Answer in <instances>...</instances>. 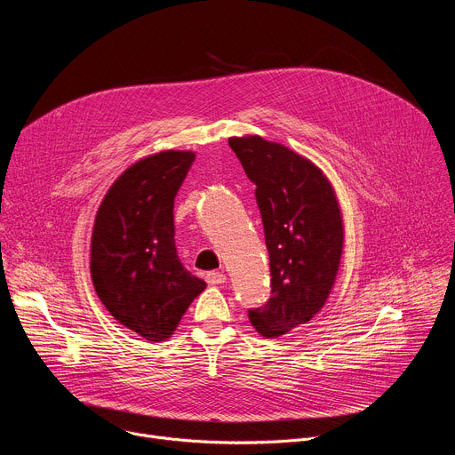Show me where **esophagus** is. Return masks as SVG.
<instances>
[{
	"label": "esophagus",
	"mask_w": 455,
	"mask_h": 455,
	"mask_svg": "<svg viewBox=\"0 0 455 455\" xmlns=\"http://www.w3.org/2000/svg\"><path fill=\"white\" fill-rule=\"evenodd\" d=\"M205 279H207V283H209L211 286H220V284L227 283V275H225V274H220V272H209V274L205 275Z\"/></svg>",
	"instance_id": "obj_1"
}]
</instances>
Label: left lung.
<instances>
[{
	"instance_id": "left-lung-1",
	"label": "left lung",
	"mask_w": 455,
	"mask_h": 455,
	"mask_svg": "<svg viewBox=\"0 0 455 455\" xmlns=\"http://www.w3.org/2000/svg\"><path fill=\"white\" fill-rule=\"evenodd\" d=\"M228 146L255 183L272 297L248 318L265 339L309 322L326 304L344 251V218L337 192L309 158L259 135L230 137Z\"/></svg>"
}]
</instances>
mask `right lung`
<instances>
[{
	"label": "right lung",
	"mask_w": 455,
	"mask_h": 455,
	"mask_svg": "<svg viewBox=\"0 0 455 455\" xmlns=\"http://www.w3.org/2000/svg\"><path fill=\"white\" fill-rule=\"evenodd\" d=\"M194 151H160L129 165L97 211L90 270L95 291L124 328L149 342L174 335L207 283L183 268L174 244V196Z\"/></svg>",
	"instance_id": "1"
}]
</instances>
